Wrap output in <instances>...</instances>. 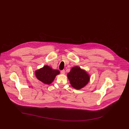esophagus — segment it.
<instances>
[{
    "mask_svg": "<svg viewBox=\"0 0 129 129\" xmlns=\"http://www.w3.org/2000/svg\"><path fill=\"white\" fill-rule=\"evenodd\" d=\"M61 74H62V75H64V73H65V70H61Z\"/></svg>",
    "mask_w": 129,
    "mask_h": 129,
    "instance_id": "34e87169",
    "label": "esophagus"
}]
</instances>
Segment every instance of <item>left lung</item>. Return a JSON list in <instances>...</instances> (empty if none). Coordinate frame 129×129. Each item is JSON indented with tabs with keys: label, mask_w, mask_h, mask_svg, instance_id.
Wrapping results in <instances>:
<instances>
[{
	"label": "left lung",
	"mask_w": 129,
	"mask_h": 129,
	"mask_svg": "<svg viewBox=\"0 0 129 129\" xmlns=\"http://www.w3.org/2000/svg\"><path fill=\"white\" fill-rule=\"evenodd\" d=\"M68 79L72 87L80 90L84 87L89 80L90 76L85 70L79 67H74L67 75Z\"/></svg>",
	"instance_id": "left-lung-1"
}]
</instances>
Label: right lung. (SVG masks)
<instances>
[{"mask_svg": "<svg viewBox=\"0 0 129 129\" xmlns=\"http://www.w3.org/2000/svg\"><path fill=\"white\" fill-rule=\"evenodd\" d=\"M60 73L58 70L53 69L47 65L35 71V75L39 80L45 84H50L54 80L56 76Z\"/></svg>", "mask_w": 129, "mask_h": 129, "instance_id": "1", "label": "right lung"}]
</instances>
